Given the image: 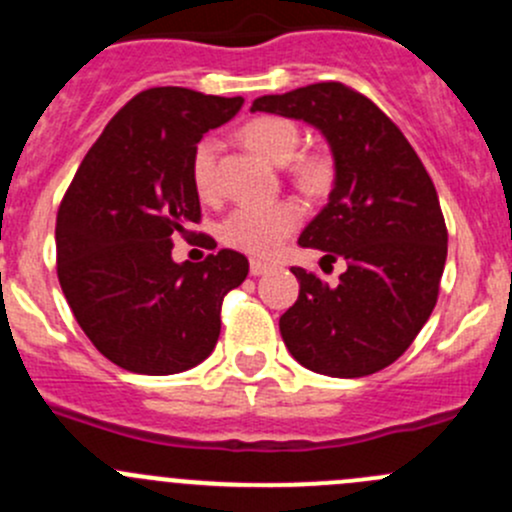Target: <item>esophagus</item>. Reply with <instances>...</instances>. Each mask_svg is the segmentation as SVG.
<instances>
[{
  "label": "esophagus",
  "instance_id": "obj_1",
  "mask_svg": "<svg viewBox=\"0 0 512 512\" xmlns=\"http://www.w3.org/2000/svg\"><path fill=\"white\" fill-rule=\"evenodd\" d=\"M270 270H272L270 262H262V260H252L250 262V275L252 277H260V275H265V272H270Z\"/></svg>",
  "mask_w": 512,
  "mask_h": 512
}]
</instances>
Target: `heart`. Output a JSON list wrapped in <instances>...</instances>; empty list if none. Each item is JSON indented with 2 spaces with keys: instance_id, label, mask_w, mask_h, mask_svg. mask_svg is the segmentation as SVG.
Masks as SVG:
<instances>
[{
  "instance_id": "obj_1",
  "label": "heart",
  "mask_w": 512,
  "mask_h": 512,
  "mask_svg": "<svg viewBox=\"0 0 512 512\" xmlns=\"http://www.w3.org/2000/svg\"><path fill=\"white\" fill-rule=\"evenodd\" d=\"M242 138L262 158L282 165L294 158L299 146L297 123L282 116H260L242 128ZM215 141L205 138L195 146L190 160V178L200 198H210L215 190ZM294 180L307 193H319L332 180V163L327 156H302L292 168ZM299 208L294 203L257 205L247 203L232 210L220 225L225 245L250 255H272L282 240L299 225Z\"/></svg>"
}]
</instances>
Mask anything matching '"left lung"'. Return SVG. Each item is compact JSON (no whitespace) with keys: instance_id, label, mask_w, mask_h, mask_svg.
Wrapping results in <instances>:
<instances>
[{"instance_id":"obj_1","label":"left lung","mask_w":512,"mask_h":512,"mask_svg":"<svg viewBox=\"0 0 512 512\" xmlns=\"http://www.w3.org/2000/svg\"><path fill=\"white\" fill-rule=\"evenodd\" d=\"M250 111L317 128L334 158L329 203L299 235L322 262H347L339 285L292 267L299 297L280 317L289 354L324 376L359 379L394 364L438 299L448 232L433 180L396 123L337 81L255 98Z\"/></svg>"}]
</instances>
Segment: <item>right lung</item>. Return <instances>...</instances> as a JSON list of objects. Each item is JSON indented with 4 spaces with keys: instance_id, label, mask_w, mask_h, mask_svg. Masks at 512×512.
<instances>
[{
    "instance_id": "add662e5",
    "label": "right lung",
    "mask_w": 512,
    "mask_h": 512,
    "mask_svg": "<svg viewBox=\"0 0 512 512\" xmlns=\"http://www.w3.org/2000/svg\"><path fill=\"white\" fill-rule=\"evenodd\" d=\"M242 101L180 86L141 91L108 121L61 200L59 285L91 344L121 369L180 374L218 344L223 297L250 262L220 250L178 265L170 252L200 223L195 146Z\"/></svg>"
}]
</instances>
